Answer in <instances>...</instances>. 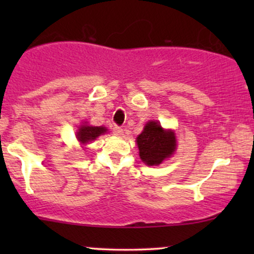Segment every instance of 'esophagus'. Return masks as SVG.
I'll return each instance as SVG.
<instances>
[{"label": "esophagus", "mask_w": 254, "mask_h": 254, "mask_svg": "<svg viewBox=\"0 0 254 254\" xmlns=\"http://www.w3.org/2000/svg\"><path fill=\"white\" fill-rule=\"evenodd\" d=\"M113 133H115L116 136H123L124 131L121 127H113Z\"/></svg>", "instance_id": "34e87169"}]
</instances>
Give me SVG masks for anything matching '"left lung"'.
Segmentation results:
<instances>
[{
    "label": "left lung",
    "mask_w": 254,
    "mask_h": 254,
    "mask_svg": "<svg viewBox=\"0 0 254 254\" xmlns=\"http://www.w3.org/2000/svg\"><path fill=\"white\" fill-rule=\"evenodd\" d=\"M137 145L142 161L154 166L173 154L177 141L173 131L164 130L157 122H149L137 137Z\"/></svg>",
    "instance_id": "1"
}]
</instances>
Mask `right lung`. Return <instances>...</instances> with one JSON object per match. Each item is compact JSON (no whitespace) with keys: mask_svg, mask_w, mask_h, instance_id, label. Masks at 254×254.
I'll return each mask as SVG.
<instances>
[{"mask_svg":"<svg viewBox=\"0 0 254 254\" xmlns=\"http://www.w3.org/2000/svg\"><path fill=\"white\" fill-rule=\"evenodd\" d=\"M106 132V127H88V125H81L77 132V139L81 143H88L100 136L101 133Z\"/></svg>","mask_w":254,"mask_h":254,"instance_id":"1","label":"right lung"}]
</instances>
